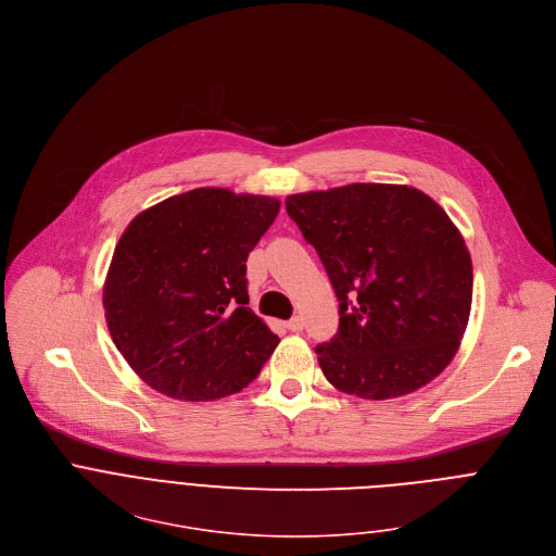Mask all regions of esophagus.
Returning <instances> with one entry per match:
<instances>
[{
    "instance_id": "1",
    "label": "esophagus",
    "mask_w": 556,
    "mask_h": 556,
    "mask_svg": "<svg viewBox=\"0 0 556 556\" xmlns=\"http://www.w3.org/2000/svg\"><path fill=\"white\" fill-rule=\"evenodd\" d=\"M286 327H288L290 331H301V329H303V318H301V316H294V318H290V320L286 323Z\"/></svg>"
}]
</instances>
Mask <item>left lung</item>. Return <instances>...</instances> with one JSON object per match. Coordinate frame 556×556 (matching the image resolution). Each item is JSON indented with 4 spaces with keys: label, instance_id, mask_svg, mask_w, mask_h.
Returning a JSON list of instances; mask_svg holds the SVG:
<instances>
[{
    "label": "left lung",
    "instance_id": "obj_1",
    "mask_svg": "<svg viewBox=\"0 0 556 556\" xmlns=\"http://www.w3.org/2000/svg\"><path fill=\"white\" fill-rule=\"evenodd\" d=\"M338 299V333L316 346L329 384L391 400L432 382L456 355L473 270L460 231L408 185L353 182L286 199Z\"/></svg>",
    "mask_w": 556,
    "mask_h": 556
}]
</instances>
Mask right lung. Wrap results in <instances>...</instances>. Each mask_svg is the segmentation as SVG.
<instances>
[{
    "mask_svg": "<svg viewBox=\"0 0 556 556\" xmlns=\"http://www.w3.org/2000/svg\"><path fill=\"white\" fill-rule=\"evenodd\" d=\"M279 207L270 197L199 188L126 227L102 301L115 346L150 389L212 402L257 378L279 338L247 307V260Z\"/></svg>",
    "mask_w": 556,
    "mask_h": 556,
    "instance_id": "1",
    "label": "right lung"
}]
</instances>
